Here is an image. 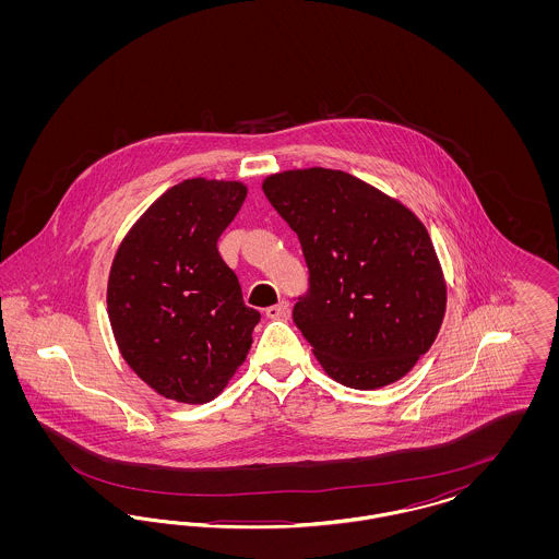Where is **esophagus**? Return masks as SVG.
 I'll return each instance as SVG.
<instances>
[{
	"instance_id": "esophagus-1",
	"label": "esophagus",
	"mask_w": 559,
	"mask_h": 559,
	"mask_svg": "<svg viewBox=\"0 0 559 559\" xmlns=\"http://www.w3.org/2000/svg\"><path fill=\"white\" fill-rule=\"evenodd\" d=\"M266 317L272 320H283L289 317V301H278L276 306H270L266 308Z\"/></svg>"
}]
</instances>
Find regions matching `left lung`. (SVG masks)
<instances>
[{
	"instance_id": "left-lung-1",
	"label": "left lung",
	"mask_w": 559,
	"mask_h": 559,
	"mask_svg": "<svg viewBox=\"0 0 559 559\" xmlns=\"http://www.w3.org/2000/svg\"><path fill=\"white\" fill-rule=\"evenodd\" d=\"M262 190L301 242L310 278L293 322L322 369L354 390L399 381L431 347L447 310L426 226L346 171L293 169Z\"/></svg>"
}]
</instances>
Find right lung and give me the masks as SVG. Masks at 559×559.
<instances>
[{"instance_id":"add662e5","label":"right lung","mask_w":559,"mask_h":559,"mask_svg":"<svg viewBox=\"0 0 559 559\" xmlns=\"http://www.w3.org/2000/svg\"><path fill=\"white\" fill-rule=\"evenodd\" d=\"M247 197L240 182L192 178L169 188L117 249L108 320L133 372L165 399H215L251 347L260 312L217 239Z\"/></svg>"}]
</instances>
